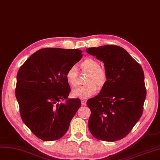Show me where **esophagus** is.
<instances>
[{
  "label": "esophagus",
  "mask_w": 160,
  "mask_h": 160,
  "mask_svg": "<svg viewBox=\"0 0 160 160\" xmlns=\"http://www.w3.org/2000/svg\"><path fill=\"white\" fill-rule=\"evenodd\" d=\"M80 100H81V103H82V106H85L86 104V99L81 98Z\"/></svg>",
  "instance_id": "obj_1"
}]
</instances>
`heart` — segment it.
I'll return each instance as SVG.
<instances>
[{"mask_svg": "<svg viewBox=\"0 0 160 160\" xmlns=\"http://www.w3.org/2000/svg\"><path fill=\"white\" fill-rule=\"evenodd\" d=\"M80 67L84 72L88 73L85 81L86 84L74 89L72 94L74 97L86 98L96 93V85L98 88H102L106 84L108 79L107 72L101 68L99 62L92 58H88L82 62ZM78 70L73 66L67 70L66 79L70 86L75 87L78 84Z\"/></svg>", "mask_w": 160, "mask_h": 160, "instance_id": "obj_1", "label": "heart"}]
</instances>
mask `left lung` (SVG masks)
Wrapping results in <instances>:
<instances>
[{
    "mask_svg": "<svg viewBox=\"0 0 160 160\" xmlns=\"http://www.w3.org/2000/svg\"><path fill=\"white\" fill-rule=\"evenodd\" d=\"M86 50L104 62L108 76L100 94L87 101L91 111L89 130L98 140H121L142 115L146 97L143 69L120 46L106 45Z\"/></svg>",
    "mask_w": 160,
    "mask_h": 160,
    "instance_id": "left-lung-1",
    "label": "left lung"
}]
</instances>
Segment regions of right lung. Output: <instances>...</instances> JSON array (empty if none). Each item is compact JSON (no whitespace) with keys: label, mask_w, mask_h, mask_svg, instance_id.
<instances>
[{"label":"right lung","mask_w":160,"mask_h":160,"mask_svg":"<svg viewBox=\"0 0 160 160\" xmlns=\"http://www.w3.org/2000/svg\"><path fill=\"white\" fill-rule=\"evenodd\" d=\"M82 50L46 48L32 54L20 66L15 95L23 122L44 141H54L68 131L81 106L79 98L68 99L66 71L82 57ZM65 100L64 103H60Z\"/></svg>","instance_id":"right-lung-1"}]
</instances>
